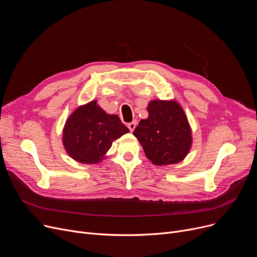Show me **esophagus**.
<instances>
[{
	"label": "esophagus",
	"instance_id": "1",
	"mask_svg": "<svg viewBox=\"0 0 257 257\" xmlns=\"http://www.w3.org/2000/svg\"><path fill=\"white\" fill-rule=\"evenodd\" d=\"M127 126H128L129 130L132 132L134 129H136V127H137V121L133 120V121H131V123H129Z\"/></svg>",
	"mask_w": 257,
	"mask_h": 257
}]
</instances>
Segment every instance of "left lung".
Listing matches in <instances>:
<instances>
[{"instance_id":"1","label":"left lung","mask_w":257,"mask_h":257,"mask_svg":"<svg viewBox=\"0 0 257 257\" xmlns=\"http://www.w3.org/2000/svg\"><path fill=\"white\" fill-rule=\"evenodd\" d=\"M147 109L149 116L142 119L133 131L147 158L156 166L180 163L193 144L183 108L176 100H153Z\"/></svg>"}]
</instances>
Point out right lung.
Returning a JSON list of instances; mask_svg holds the SVG:
<instances>
[{
    "label": "right lung",
    "mask_w": 257,
    "mask_h": 257,
    "mask_svg": "<svg viewBox=\"0 0 257 257\" xmlns=\"http://www.w3.org/2000/svg\"><path fill=\"white\" fill-rule=\"evenodd\" d=\"M129 129L116 114H108L93 100L81 105L67 117L62 144L66 153L80 164L96 165L106 157L112 143Z\"/></svg>",
    "instance_id": "obj_1"
}]
</instances>
